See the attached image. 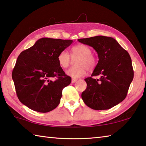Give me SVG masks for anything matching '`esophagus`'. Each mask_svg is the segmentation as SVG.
<instances>
[{
    "mask_svg": "<svg viewBox=\"0 0 146 146\" xmlns=\"http://www.w3.org/2000/svg\"><path fill=\"white\" fill-rule=\"evenodd\" d=\"M76 81H77V79L72 78V80H71V82H72V83H75V82H76Z\"/></svg>",
    "mask_w": 146,
    "mask_h": 146,
    "instance_id": "1",
    "label": "esophagus"
}]
</instances>
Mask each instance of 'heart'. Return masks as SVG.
<instances>
[{
    "instance_id": "1",
    "label": "heart",
    "mask_w": 146,
    "mask_h": 146,
    "mask_svg": "<svg viewBox=\"0 0 146 146\" xmlns=\"http://www.w3.org/2000/svg\"><path fill=\"white\" fill-rule=\"evenodd\" d=\"M70 55L73 58H78L76 66L69 68L66 71L68 76L73 78H78L84 76L87 70L93 71L97 64V58L91 54V49L85 44H77L70 49ZM70 56L66 51L58 53L57 61L58 65L62 68H66L70 65Z\"/></svg>"
}]
</instances>
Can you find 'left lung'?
<instances>
[{"instance_id": "left-lung-1", "label": "left lung", "mask_w": 146, "mask_h": 146, "mask_svg": "<svg viewBox=\"0 0 146 146\" xmlns=\"http://www.w3.org/2000/svg\"><path fill=\"white\" fill-rule=\"evenodd\" d=\"M78 40L92 47L99 59L92 75L84 79L87 88L81 95L84 102L93 110H105L122 102L134 76L127 51L109 36H95ZM98 75L101 78L96 79Z\"/></svg>"}]
</instances>
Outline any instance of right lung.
<instances>
[{
	"label": "right lung",
	"mask_w": 146,
	"mask_h": 146,
	"mask_svg": "<svg viewBox=\"0 0 146 146\" xmlns=\"http://www.w3.org/2000/svg\"><path fill=\"white\" fill-rule=\"evenodd\" d=\"M72 42V40L42 38L22 51L12 71L21 103L40 113L51 111L57 107L62 90L71 82V78L58 65L57 56ZM52 78L56 80L52 81Z\"/></svg>",
	"instance_id": "1"
}]
</instances>
